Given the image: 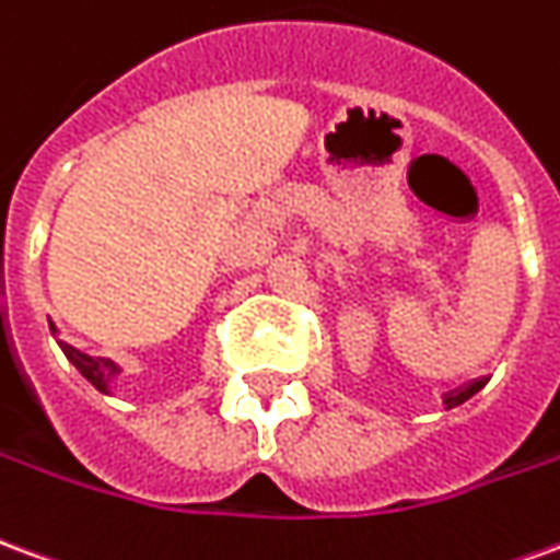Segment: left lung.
<instances>
[{"mask_svg":"<svg viewBox=\"0 0 560 560\" xmlns=\"http://www.w3.org/2000/svg\"><path fill=\"white\" fill-rule=\"evenodd\" d=\"M489 378H475V382H468V385L456 387V390H451V394H444V409H453V406H463L465 399L475 397L480 387L487 385Z\"/></svg>","mask_w":560,"mask_h":560,"instance_id":"left-lung-1","label":"left lung"}]
</instances>
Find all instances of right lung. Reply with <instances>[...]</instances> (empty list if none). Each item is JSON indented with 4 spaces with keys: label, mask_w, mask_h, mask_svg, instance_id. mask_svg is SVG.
I'll return each mask as SVG.
<instances>
[{
    "label": "right lung",
    "mask_w": 560,
    "mask_h": 560,
    "mask_svg": "<svg viewBox=\"0 0 560 560\" xmlns=\"http://www.w3.org/2000/svg\"><path fill=\"white\" fill-rule=\"evenodd\" d=\"M50 330L56 334V325L50 322ZM59 346H62L65 358L71 361L80 373L92 382V385L101 390V394H109V382L116 378L118 373H121V366L116 364V361H109V358H92V354L80 352V349H73V346H68V342L59 340Z\"/></svg>",
    "instance_id": "1"
}]
</instances>
